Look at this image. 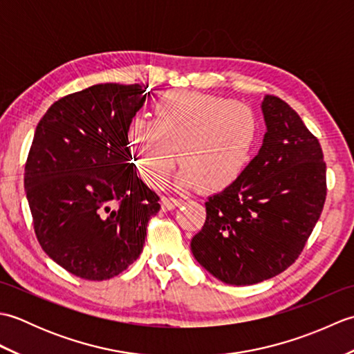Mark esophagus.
I'll list each match as a JSON object with an SVG mask.
<instances>
[{"mask_svg":"<svg viewBox=\"0 0 354 354\" xmlns=\"http://www.w3.org/2000/svg\"><path fill=\"white\" fill-rule=\"evenodd\" d=\"M181 199H176V198H167V196H162L161 198V209L162 212H169V209H173L178 205H181Z\"/></svg>","mask_w":354,"mask_h":354,"instance_id":"34e87169","label":"esophagus"}]
</instances>
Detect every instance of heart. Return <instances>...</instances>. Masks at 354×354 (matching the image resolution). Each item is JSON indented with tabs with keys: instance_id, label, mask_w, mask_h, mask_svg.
I'll return each instance as SVG.
<instances>
[{
	"instance_id": "1",
	"label": "heart",
	"mask_w": 354,
	"mask_h": 354,
	"mask_svg": "<svg viewBox=\"0 0 354 354\" xmlns=\"http://www.w3.org/2000/svg\"><path fill=\"white\" fill-rule=\"evenodd\" d=\"M259 118L243 103L198 91L164 94L155 117H137L131 146L140 175L160 185L175 167L179 149L183 170L178 185L221 192L237 181L259 140Z\"/></svg>"
}]
</instances>
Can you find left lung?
<instances>
[{"label":"left lung","mask_w":354,"mask_h":354,"mask_svg":"<svg viewBox=\"0 0 354 354\" xmlns=\"http://www.w3.org/2000/svg\"><path fill=\"white\" fill-rule=\"evenodd\" d=\"M266 133L237 181L205 202L192 239L202 268L227 284L272 278L301 254L326 202V162L317 137L288 103L261 102Z\"/></svg>","instance_id":"8db88e82"}]
</instances>
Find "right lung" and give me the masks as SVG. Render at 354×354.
Instances as JSON below:
<instances>
[{
  "label": "right lung",
  "instance_id": "obj_1",
  "mask_svg": "<svg viewBox=\"0 0 354 354\" xmlns=\"http://www.w3.org/2000/svg\"><path fill=\"white\" fill-rule=\"evenodd\" d=\"M147 95L138 84H99L53 103L36 126L24 189L37 242L85 280L132 265L161 208L137 176L127 140Z\"/></svg>",
  "mask_w": 354,
  "mask_h": 354
}]
</instances>
